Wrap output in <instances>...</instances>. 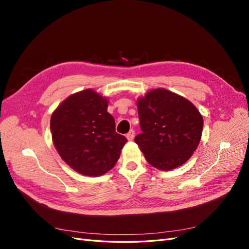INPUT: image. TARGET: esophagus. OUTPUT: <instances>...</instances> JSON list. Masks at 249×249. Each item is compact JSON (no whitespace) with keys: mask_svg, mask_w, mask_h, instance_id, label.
Listing matches in <instances>:
<instances>
[{"mask_svg":"<svg viewBox=\"0 0 249 249\" xmlns=\"http://www.w3.org/2000/svg\"><path fill=\"white\" fill-rule=\"evenodd\" d=\"M134 137H135V132H134V130H131L129 133L126 134V139L129 140V141H132V140L134 139Z\"/></svg>","mask_w":249,"mask_h":249,"instance_id":"obj_1","label":"esophagus"}]
</instances>
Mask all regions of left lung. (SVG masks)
Wrapping results in <instances>:
<instances>
[{
	"label": "left lung",
	"instance_id": "obj_1",
	"mask_svg": "<svg viewBox=\"0 0 249 249\" xmlns=\"http://www.w3.org/2000/svg\"><path fill=\"white\" fill-rule=\"evenodd\" d=\"M137 108L142 133L135 142L152 166L170 170L190 159L203 126L202 116L191 102L158 88L140 97Z\"/></svg>",
	"mask_w": 249,
	"mask_h": 249
}]
</instances>
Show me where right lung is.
<instances>
[{"label": "right lung", "mask_w": 249, "mask_h": 249, "mask_svg": "<svg viewBox=\"0 0 249 249\" xmlns=\"http://www.w3.org/2000/svg\"><path fill=\"white\" fill-rule=\"evenodd\" d=\"M108 101L92 89L73 93L51 117L54 145L62 160L87 177H100L114 167L126 138L115 132Z\"/></svg>", "instance_id": "1"}]
</instances>
